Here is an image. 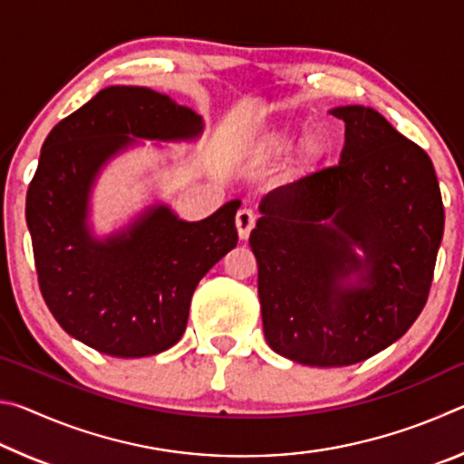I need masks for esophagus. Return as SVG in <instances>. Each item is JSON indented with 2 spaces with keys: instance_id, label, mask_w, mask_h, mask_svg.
Wrapping results in <instances>:
<instances>
[{
  "instance_id": "34e87169",
  "label": "esophagus",
  "mask_w": 464,
  "mask_h": 464,
  "mask_svg": "<svg viewBox=\"0 0 464 464\" xmlns=\"http://www.w3.org/2000/svg\"><path fill=\"white\" fill-rule=\"evenodd\" d=\"M235 225H237L239 239H247L251 229H254V225H256V217H254V213H251V210L241 208L237 217H235Z\"/></svg>"
}]
</instances>
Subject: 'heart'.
<instances>
[{
	"mask_svg": "<svg viewBox=\"0 0 464 464\" xmlns=\"http://www.w3.org/2000/svg\"><path fill=\"white\" fill-rule=\"evenodd\" d=\"M298 135V129L295 124L276 122L270 124L268 129H264L251 147V161L254 163H268L276 160L288 147L293 145L295 137ZM327 153V139L321 130H307L304 135L296 140L295 147L290 149L288 155V166L295 174H309L311 169H315L321 160Z\"/></svg>",
	"mask_w": 464,
	"mask_h": 464,
	"instance_id": "obj_1",
	"label": "heart"
}]
</instances>
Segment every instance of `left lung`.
Segmentation results:
<instances>
[{"mask_svg": "<svg viewBox=\"0 0 464 464\" xmlns=\"http://www.w3.org/2000/svg\"><path fill=\"white\" fill-rule=\"evenodd\" d=\"M332 114L345 124L340 163L270 192L249 235L266 342L321 368L362 362L413 325L444 233L428 153L372 108ZM350 273L356 285L339 280Z\"/></svg>", "mask_w": 464, "mask_h": 464, "instance_id": "8db88e82", "label": "left lung"}]
</instances>
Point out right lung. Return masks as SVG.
Instances as JSON below:
<instances>
[{
	"mask_svg": "<svg viewBox=\"0 0 464 464\" xmlns=\"http://www.w3.org/2000/svg\"><path fill=\"white\" fill-rule=\"evenodd\" d=\"M202 132V116L135 85L98 92L46 137L26 194V223L46 307L75 340L116 358L153 356L186 332L200 278L237 246L239 200L198 223L166 204L100 241L90 233V192L102 166L137 139Z\"/></svg>",
	"mask_w": 464,
	"mask_h": 464,
	"instance_id": "1",
	"label": "right lung"
}]
</instances>
